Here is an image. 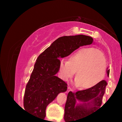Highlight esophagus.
Here are the masks:
<instances>
[{
    "instance_id": "esophagus-1",
    "label": "esophagus",
    "mask_w": 122,
    "mask_h": 122,
    "mask_svg": "<svg viewBox=\"0 0 122 122\" xmlns=\"http://www.w3.org/2000/svg\"><path fill=\"white\" fill-rule=\"evenodd\" d=\"M71 91H73V89H72L71 88V87H68V88H67V91H66V92H67V93H68L69 92H71Z\"/></svg>"
}]
</instances>
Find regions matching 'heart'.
Here are the masks:
<instances>
[{
	"instance_id": "obj_1",
	"label": "heart",
	"mask_w": 122,
	"mask_h": 122,
	"mask_svg": "<svg viewBox=\"0 0 122 122\" xmlns=\"http://www.w3.org/2000/svg\"><path fill=\"white\" fill-rule=\"evenodd\" d=\"M106 68V59L98 49L82 48L71 55L69 61L61 60L60 76L64 81L71 78L76 71L75 84L82 89H88L97 85L104 77Z\"/></svg>"
}]
</instances>
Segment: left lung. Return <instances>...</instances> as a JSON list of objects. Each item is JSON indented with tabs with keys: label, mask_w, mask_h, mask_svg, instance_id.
I'll use <instances>...</instances> for the list:
<instances>
[{
	"label": "left lung",
	"mask_w": 122,
	"mask_h": 122,
	"mask_svg": "<svg viewBox=\"0 0 122 122\" xmlns=\"http://www.w3.org/2000/svg\"><path fill=\"white\" fill-rule=\"evenodd\" d=\"M109 70L107 68L106 72L108 76ZM106 86V81L103 80L90 89L76 92H70L65 106V122H83L80 120L90 117L100 109L102 107L101 106ZM76 101L82 103L76 105Z\"/></svg>",
	"instance_id": "obj_1"
}]
</instances>
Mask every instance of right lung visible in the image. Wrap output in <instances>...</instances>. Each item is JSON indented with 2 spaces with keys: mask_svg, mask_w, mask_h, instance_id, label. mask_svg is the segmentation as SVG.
Instances as JSON below:
<instances>
[{
  "mask_svg": "<svg viewBox=\"0 0 122 122\" xmlns=\"http://www.w3.org/2000/svg\"><path fill=\"white\" fill-rule=\"evenodd\" d=\"M93 41V38L87 35L62 36L38 57L25 90L24 107L26 111L45 118L47 106L59 93L67 90V84L56 76L59 70V59Z\"/></svg>",
  "mask_w": 122,
  "mask_h": 122,
  "instance_id": "1",
  "label": "right lung"
}]
</instances>
